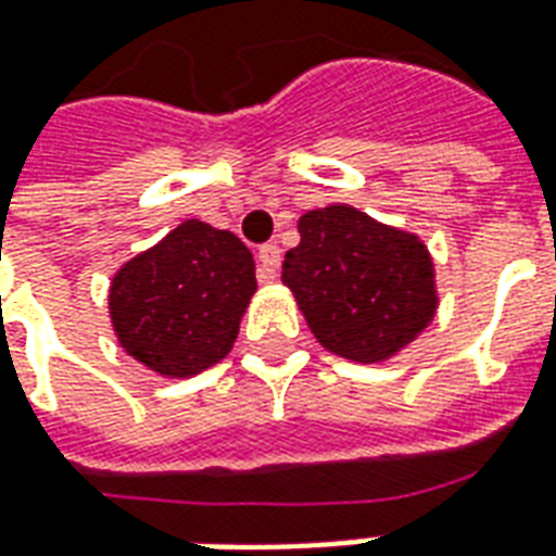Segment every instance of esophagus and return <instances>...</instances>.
<instances>
[{"mask_svg": "<svg viewBox=\"0 0 556 556\" xmlns=\"http://www.w3.org/2000/svg\"><path fill=\"white\" fill-rule=\"evenodd\" d=\"M279 258H282V250L277 244H262L258 247V279L262 282H270L277 279Z\"/></svg>", "mask_w": 556, "mask_h": 556, "instance_id": "34e87169", "label": "esophagus"}]
</instances>
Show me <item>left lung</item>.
<instances>
[{
	"instance_id": "obj_1",
	"label": "left lung",
	"mask_w": 556,
	"mask_h": 556,
	"mask_svg": "<svg viewBox=\"0 0 556 556\" xmlns=\"http://www.w3.org/2000/svg\"><path fill=\"white\" fill-rule=\"evenodd\" d=\"M298 229L282 282L327 351L353 362L389 359L433 320V262L418 236L351 205L306 212Z\"/></svg>"
}]
</instances>
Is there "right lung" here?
I'll use <instances>...</instances> for the list:
<instances>
[{
    "label": "right lung",
    "instance_id": "obj_1",
    "mask_svg": "<svg viewBox=\"0 0 556 556\" xmlns=\"http://www.w3.org/2000/svg\"><path fill=\"white\" fill-rule=\"evenodd\" d=\"M256 291L241 238L185 220L114 274L111 324L129 356L164 377H194L232 351Z\"/></svg>",
    "mask_w": 556,
    "mask_h": 556
}]
</instances>
